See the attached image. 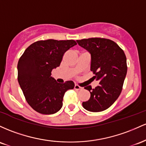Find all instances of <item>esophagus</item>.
<instances>
[{
  "mask_svg": "<svg viewBox=\"0 0 146 146\" xmlns=\"http://www.w3.org/2000/svg\"><path fill=\"white\" fill-rule=\"evenodd\" d=\"M74 89L75 90H79L82 89L81 87H80L79 86H78V85H75L74 86Z\"/></svg>",
  "mask_w": 146,
  "mask_h": 146,
  "instance_id": "esophagus-1",
  "label": "esophagus"
}]
</instances>
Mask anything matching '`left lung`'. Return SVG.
Masks as SVG:
<instances>
[{
	"instance_id": "left-lung-1",
	"label": "left lung",
	"mask_w": 146,
	"mask_h": 146,
	"mask_svg": "<svg viewBox=\"0 0 146 146\" xmlns=\"http://www.w3.org/2000/svg\"><path fill=\"white\" fill-rule=\"evenodd\" d=\"M76 42L91 54L90 70L93 78L99 81L94 89L91 86L85 87L90 98L82 105L90 112H101L110 107L121 92L127 68L125 53L110 39L90 38Z\"/></svg>"
}]
</instances>
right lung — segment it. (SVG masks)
<instances>
[{
    "label": "right lung",
    "instance_id": "right-lung-1",
    "mask_svg": "<svg viewBox=\"0 0 146 146\" xmlns=\"http://www.w3.org/2000/svg\"><path fill=\"white\" fill-rule=\"evenodd\" d=\"M76 45L74 40H38L25 50L17 65L18 81L26 101L36 112L52 114L63 106L65 92L74 88L72 81L57 83L51 76L63 56Z\"/></svg>",
    "mask_w": 146,
    "mask_h": 146
}]
</instances>
